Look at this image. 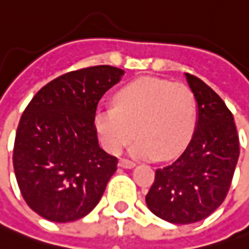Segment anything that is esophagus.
Instances as JSON below:
<instances>
[{
  "label": "esophagus",
  "mask_w": 249,
  "mask_h": 249,
  "mask_svg": "<svg viewBox=\"0 0 249 249\" xmlns=\"http://www.w3.org/2000/svg\"><path fill=\"white\" fill-rule=\"evenodd\" d=\"M134 165H136V162H134V160H131V159L122 158L119 160V166L126 167V169H130V167H134Z\"/></svg>",
  "instance_id": "obj_1"
}]
</instances>
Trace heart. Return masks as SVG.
Returning a JSON list of instances; mask_svg holds the SVG:
<instances>
[{
  "instance_id": "b5f03b06",
  "label": "heart",
  "mask_w": 249,
  "mask_h": 249,
  "mask_svg": "<svg viewBox=\"0 0 249 249\" xmlns=\"http://www.w3.org/2000/svg\"><path fill=\"white\" fill-rule=\"evenodd\" d=\"M196 120V95L188 86L145 77L116 91L113 108L97 113L95 127L110 154H119L137 134L134 155L172 159L187 147Z\"/></svg>"
}]
</instances>
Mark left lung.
I'll return each mask as SVG.
<instances>
[{
  "mask_svg": "<svg viewBox=\"0 0 249 249\" xmlns=\"http://www.w3.org/2000/svg\"><path fill=\"white\" fill-rule=\"evenodd\" d=\"M186 77L198 104L194 136L175 162L157 169L145 196L149 211L175 225L199 222L222 205L240 155L233 113L201 79Z\"/></svg>",
  "mask_w": 249,
  "mask_h": 249,
  "instance_id": "obj_1",
  "label": "left lung"
}]
</instances>
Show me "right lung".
Masks as SVG:
<instances>
[{"instance_id": "obj_1", "label": "right lung", "mask_w": 249, "mask_h": 249, "mask_svg": "<svg viewBox=\"0 0 249 249\" xmlns=\"http://www.w3.org/2000/svg\"><path fill=\"white\" fill-rule=\"evenodd\" d=\"M123 71L98 65L47 83L19 120L14 170L26 204L44 219L66 223L100 202L118 158L98 145L95 112Z\"/></svg>"}]
</instances>
